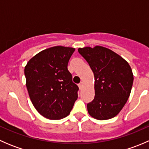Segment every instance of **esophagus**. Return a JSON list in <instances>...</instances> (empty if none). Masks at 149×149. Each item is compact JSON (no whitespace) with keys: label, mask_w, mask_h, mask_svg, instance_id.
I'll use <instances>...</instances> for the list:
<instances>
[{"label":"esophagus","mask_w":149,"mask_h":149,"mask_svg":"<svg viewBox=\"0 0 149 149\" xmlns=\"http://www.w3.org/2000/svg\"><path fill=\"white\" fill-rule=\"evenodd\" d=\"M83 86H84V83H83V82H81V83L79 84V89H81V88H83Z\"/></svg>","instance_id":"1"}]
</instances>
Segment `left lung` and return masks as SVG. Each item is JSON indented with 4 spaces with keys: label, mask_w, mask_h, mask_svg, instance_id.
Returning a JSON list of instances; mask_svg holds the SVG:
<instances>
[{
    "label": "left lung",
    "mask_w": 149,
    "mask_h": 149,
    "mask_svg": "<svg viewBox=\"0 0 149 149\" xmlns=\"http://www.w3.org/2000/svg\"><path fill=\"white\" fill-rule=\"evenodd\" d=\"M94 76L95 96L87 104L88 112L95 119L116 116L127 102L133 83L128 63L111 49L101 46L79 48Z\"/></svg>",
    "instance_id": "left-lung-1"
}]
</instances>
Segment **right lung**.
Here are the masks:
<instances>
[{
	"mask_svg": "<svg viewBox=\"0 0 149 149\" xmlns=\"http://www.w3.org/2000/svg\"><path fill=\"white\" fill-rule=\"evenodd\" d=\"M74 48L55 46L41 51L29 61L24 74L29 95L37 112L49 120L70 114L78 98L68 63Z\"/></svg>",
	"mask_w": 149,
	"mask_h": 149,
	"instance_id": "right-lung-1",
	"label": "right lung"
}]
</instances>
